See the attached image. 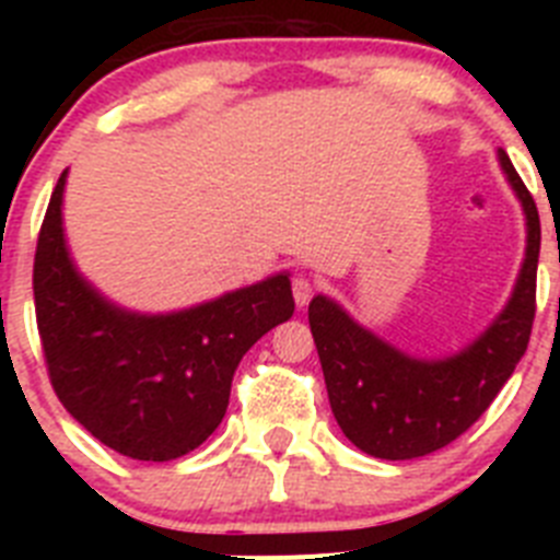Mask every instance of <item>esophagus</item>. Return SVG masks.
I'll return each instance as SVG.
<instances>
[{"label": "esophagus", "instance_id": "34e87169", "mask_svg": "<svg viewBox=\"0 0 560 560\" xmlns=\"http://www.w3.org/2000/svg\"><path fill=\"white\" fill-rule=\"evenodd\" d=\"M291 291H294L296 308H305L311 303V296H314V283L305 275H296L294 283H291Z\"/></svg>", "mask_w": 560, "mask_h": 560}]
</instances>
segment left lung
Masks as SVG:
<instances>
[{
    "instance_id": "8db88e82",
    "label": "left lung",
    "mask_w": 560,
    "mask_h": 560,
    "mask_svg": "<svg viewBox=\"0 0 560 560\" xmlns=\"http://www.w3.org/2000/svg\"><path fill=\"white\" fill-rule=\"evenodd\" d=\"M497 156L522 201L527 249L511 300L471 345L443 359H418L355 323L330 296L311 300L308 323L330 409L345 438L370 457L415 459L448 446L491 407L527 350L536 316L541 221L511 156L502 148Z\"/></svg>"
}]
</instances>
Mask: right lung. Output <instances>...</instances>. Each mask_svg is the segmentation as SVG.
Segmentation results:
<instances>
[{
    "instance_id": "add662e5",
    "label": "right lung",
    "mask_w": 560,
    "mask_h": 560,
    "mask_svg": "<svg viewBox=\"0 0 560 560\" xmlns=\"http://www.w3.org/2000/svg\"><path fill=\"white\" fill-rule=\"evenodd\" d=\"M61 173L33 266V294L58 400L103 446L167 463L210 438L226 415L246 350L294 314L289 271L167 314L103 296L78 271L63 235Z\"/></svg>"
}]
</instances>
